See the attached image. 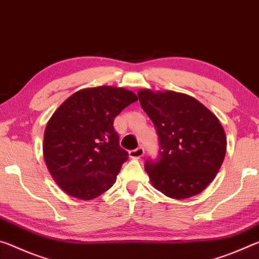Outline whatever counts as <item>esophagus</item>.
Listing matches in <instances>:
<instances>
[{"label": "esophagus", "instance_id": "esophagus-1", "mask_svg": "<svg viewBox=\"0 0 259 259\" xmlns=\"http://www.w3.org/2000/svg\"><path fill=\"white\" fill-rule=\"evenodd\" d=\"M143 155H145V150H143V148H141V147H139V148H137V149L130 151V157L133 159L141 158Z\"/></svg>", "mask_w": 259, "mask_h": 259}]
</instances>
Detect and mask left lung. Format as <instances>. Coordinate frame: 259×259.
<instances>
[{
    "label": "left lung",
    "instance_id": "left-lung-1",
    "mask_svg": "<svg viewBox=\"0 0 259 259\" xmlns=\"http://www.w3.org/2000/svg\"><path fill=\"white\" fill-rule=\"evenodd\" d=\"M138 96L159 139L158 159L145 164L151 185L176 200L200 194L225 158L226 134L219 119L184 93L141 90Z\"/></svg>",
    "mask_w": 259,
    "mask_h": 259
}]
</instances>
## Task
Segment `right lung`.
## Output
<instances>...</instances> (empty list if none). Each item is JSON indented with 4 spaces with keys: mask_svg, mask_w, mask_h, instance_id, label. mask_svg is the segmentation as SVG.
<instances>
[{
    "mask_svg": "<svg viewBox=\"0 0 259 259\" xmlns=\"http://www.w3.org/2000/svg\"><path fill=\"white\" fill-rule=\"evenodd\" d=\"M138 96L126 88H84L66 99L46 126L44 157L50 176L72 197L90 201L116 182L128 152L113 120Z\"/></svg>",
    "mask_w": 259,
    "mask_h": 259,
    "instance_id": "right-lung-1",
    "label": "right lung"
}]
</instances>
